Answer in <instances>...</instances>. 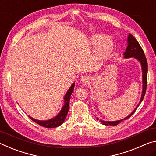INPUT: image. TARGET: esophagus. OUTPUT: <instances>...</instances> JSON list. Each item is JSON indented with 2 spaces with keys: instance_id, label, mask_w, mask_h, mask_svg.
I'll return each mask as SVG.
<instances>
[{
  "instance_id": "esophagus-1",
  "label": "esophagus",
  "mask_w": 156,
  "mask_h": 156,
  "mask_svg": "<svg viewBox=\"0 0 156 156\" xmlns=\"http://www.w3.org/2000/svg\"><path fill=\"white\" fill-rule=\"evenodd\" d=\"M81 80L83 83H87L88 81H90V77H89V76L87 75H84V76H81Z\"/></svg>"
}]
</instances>
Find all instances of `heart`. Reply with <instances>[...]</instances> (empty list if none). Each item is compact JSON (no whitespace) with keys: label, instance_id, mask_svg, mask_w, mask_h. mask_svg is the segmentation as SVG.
I'll list each match as a JSON object with an SVG mask.
<instances>
[{"label":"heart","instance_id":"obj_1","mask_svg":"<svg viewBox=\"0 0 156 156\" xmlns=\"http://www.w3.org/2000/svg\"><path fill=\"white\" fill-rule=\"evenodd\" d=\"M91 41L94 45H98L97 52L99 56L101 58L108 56L113 49V43L109 38H104L101 36H94L91 38Z\"/></svg>","mask_w":156,"mask_h":156}]
</instances>
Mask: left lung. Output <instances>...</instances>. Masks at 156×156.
Masks as SVG:
<instances>
[{"label":"left lung","instance_id":"left-lung-1","mask_svg":"<svg viewBox=\"0 0 156 156\" xmlns=\"http://www.w3.org/2000/svg\"><path fill=\"white\" fill-rule=\"evenodd\" d=\"M133 57L136 58L137 59H138L140 61V62L141 63L142 68L143 90H142V93L141 99H140V104L141 103V101L143 100V99H144L145 93H146L147 86L148 64H147V58H146V57H145L144 52V51H143L142 47L140 46V43L136 39V38H135L131 34H129V38H128V46H127V48H126V52H124V57L129 58V57ZM137 108V107H136V108L135 109L134 111H133L128 117H125L124 119H121V120L115 121V122H106V121L100 120L99 122L104 125H106V126H108V125H111V126H116V125H117L119 123H120L121 122L129 118V117H131L132 115L135 113V112H136Z\"/></svg>","mask_w":156,"mask_h":156}]
</instances>
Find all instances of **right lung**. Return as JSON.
I'll return each mask as SVG.
<instances>
[{"label": "right lung", "mask_w": 156, "mask_h": 156, "mask_svg": "<svg viewBox=\"0 0 156 156\" xmlns=\"http://www.w3.org/2000/svg\"><path fill=\"white\" fill-rule=\"evenodd\" d=\"M74 86H75V83H73V85L70 86V88H69L67 93H66V95L64 97V105L63 107L61 109V111L57 116H56L55 118L51 119L50 120L47 121H39L37 120V119H33L31 117H30V118L32 119V121H34L36 123L38 124L40 126L43 127H45V128H55V127H57L60 126L61 124L63 123L64 122L66 115H67L68 109H69V102H70V96L72 95L73 90H74Z\"/></svg>", "instance_id": "add662e5"}]
</instances>
